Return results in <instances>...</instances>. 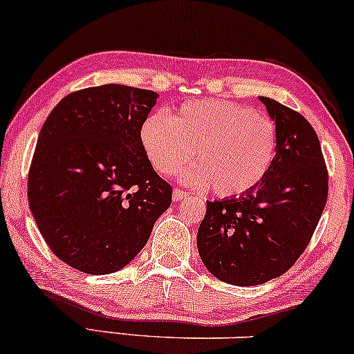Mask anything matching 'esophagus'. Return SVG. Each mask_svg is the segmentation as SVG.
<instances>
[{
  "label": "esophagus",
  "mask_w": 354,
  "mask_h": 354,
  "mask_svg": "<svg viewBox=\"0 0 354 354\" xmlns=\"http://www.w3.org/2000/svg\"><path fill=\"white\" fill-rule=\"evenodd\" d=\"M186 198H187V192L186 191L174 187V191H173V201H174V203H180V201L186 199Z\"/></svg>",
  "instance_id": "1"
}]
</instances>
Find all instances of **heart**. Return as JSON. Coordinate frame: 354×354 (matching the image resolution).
<instances>
[{"mask_svg":"<svg viewBox=\"0 0 354 354\" xmlns=\"http://www.w3.org/2000/svg\"><path fill=\"white\" fill-rule=\"evenodd\" d=\"M140 142L156 171L169 174L194 156L183 178L230 198L253 189L276 156V127L247 106L223 100L187 102L171 118L153 114L140 127Z\"/></svg>","mask_w":354,"mask_h":354,"instance_id":"1","label":"heart"}]
</instances>
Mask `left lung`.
Returning <instances> with one entry per match:
<instances>
[{"label":"left lung","mask_w":354,"mask_h":354,"mask_svg":"<svg viewBox=\"0 0 354 354\" xmlns=\"http://www.w3.org/2000/svg\"><path fill=\"white\" fill-rule=\"evenodd\" d=\"M276 156L266 176L239 198L207 201L198 250L217 279L257 286L284 274L307 248L328 196V171L308 120L270 97Z\"/></svg>","instance_id":"1"}]
</instances>
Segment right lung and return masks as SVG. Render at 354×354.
<instances>
[{"instance_id":"add662e5","label":"right lung","mask_w":354,"mask_h":354,"mask_svg":"<svg viewBox=\"0 0 354 354\" xmlns=\"http://www.w3.org/2000/svg\"><path fill=\"white\" fill-rule=\"evenodd\" d=\"M156 97L124 84L80 89L58 102L40 129L28 176L29 209L48 248L75 270H122L171 204V186L140 142Z\"/></svg>"}]
</instances>
